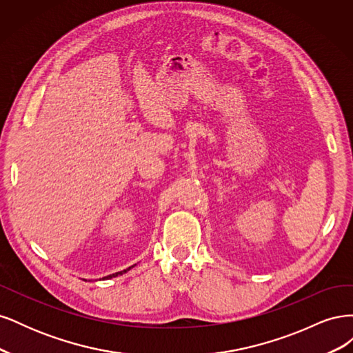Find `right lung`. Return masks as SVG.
I'll return each instance as SVG.
<instances>
[{"instance_id": "right-lung-1", "label": "right lung", "mask_w": 353, "mask_h": 353, "mask_svg": "<svg viewBox=\"0 0 353 353\" xmlns=\"http://www.w3.org/2000/svg\"><path fill=\"white\" fill-rule=\"evenodd\" d=\"M134 266H137V263L135 265H132V266H130V268H126V270H123V271H119V272H114V274H110V275H105V276H103V279H100V280H109V279H114V276H117V275H123V274H126L128 271L130 270H132ZM83 281H87V280H83ZM91 281V280H90Z\"/></svg>"}]
</instances>
